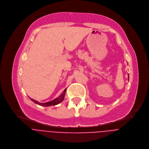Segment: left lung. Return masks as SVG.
<instances>
[{
	"label": "left lung",
	"mask_w": 149,
	"mask_h": 149,
	"mask_svg": "<svg viewBox=\"0 0 149 149\" xmlns=\"http://www.w3.org/2000/svg\"><path fill=\"white\" fill-rule=\"evenodd\" d=\"M128 78H129V74H128Z\"/></svg>",
	"instance_id": "obj_1"
}]
</instances>
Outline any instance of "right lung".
<instances>
[{
    "mask_svg": "<svg viewBox=\"0 0 149 149\" xmlns=\"http://www.w3.org/2000/svg\"><path fill=\"white\" fill-rule=\"evenodd\" d=\"M66 91V88H65L63 91V92L62 93V94L58 97H57L56 98L54 99V100L51 101H49V102H45V103H41V102H38L37 101L33 99V98H31L29 97V98L32 101H33L34 103L39 105H41V106H44V107H49V106H51V105H57L58 104H59L60 102H61L64 98H65V92Z\"/></svg>",
    "mask_w": 149,
    "mask_h": 149,
    "instance_id": "right-lung-1",
    "label": "right lung"
}]
</instances>
